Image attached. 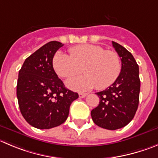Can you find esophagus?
<instances>
[{"label":"esophagus","mask_w":158,"mask_h":158,"mask_svg":"<svg viewBox=\"0 0 158 158\" xmlns=\"http://www.w3.org/2000/svg\"><path fill=\"white\" fill-rule=\"evenodd\" d=\"M86 95H87V94H82V93H80V94H79V98H83V97H86Z\"/></svg>","instance_id":"obj_1"}]
</instances>
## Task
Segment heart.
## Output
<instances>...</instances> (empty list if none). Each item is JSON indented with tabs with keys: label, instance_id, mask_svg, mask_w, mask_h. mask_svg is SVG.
Instances as JSON below:
<instances>
[{
	"label": "heart",
	"instance_id": "heart-1",
	"mask_svg": "<svg viewBox=\"0 0 158 158\" xmlns=\"http://www.w3.org/2000/svg\"><path fill=\"white\" fill-rule=\"evenodd\" d=\"M70 55L58 51L53 58V69L61 78H70L82 71L85 75L66 82L68 87L84 92L95 87L103 89L112 85L122 70L119 55L94 44H82L69 48Z\"/></svg>",
	"mask_w": 158,
	"mask_h": 158
}]
</instances>
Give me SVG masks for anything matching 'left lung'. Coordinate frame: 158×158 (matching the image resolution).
Here are the masks:
<instances>
[{"mask_svg":"<svg viewBox=\"0 0 158 158\" xmlns=\"http://www.w3.org/2000/svg\"><path fill=\"white\" fill-rule=\"evenodd\" d=\"M112 45L121 57L122 70L111 86L96 93L100 98L99 105L91 110L94 123L109 130L121 129L132 120L140 90L139 66L132 54L118 43L112 41Z\"/></svg>","mask_w":158,"mask_h":158,"instance_id":"8db88e82","label":"left lung"}]
</instances>
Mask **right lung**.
<instances>
[{"mask_svg":"<svg viewBox=\"0 0 158 158\" xmlns=\"http://www.w3.org/2000/svg\"><path fill=\"white\" fill-rule=\"evenodd\" d=\"M64 44L51 41L25 60L19 72L17 98L26 122L33 127L48 129L64 123L70 105L79 97L65 88L53 69V57Z\"/></svg>","mask_w":158,"mask_h":158,"instance_id":"add662e5","label":"right lung"}]
</instances>
